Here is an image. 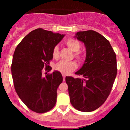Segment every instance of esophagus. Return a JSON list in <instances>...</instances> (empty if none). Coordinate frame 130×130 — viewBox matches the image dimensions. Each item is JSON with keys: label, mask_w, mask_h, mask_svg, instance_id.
Instances as JSON below:
<instances>
[{"label": "esophagus", "mask_w": 130, "mask_h": 130, "mask_svg": "<svg viewBox=\"0 0 130 130\" xmlns=\"http://www.w3.org/2000/svg\"><path fill=\"white\" fill-rule=\"evenodd\" d=\"M62 77H63V80H65V77H66V75H64V74H62Z\"/></svg>", "instance_id": "34e87169"}]
</instances>
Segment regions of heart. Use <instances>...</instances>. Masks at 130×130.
<instances>
[{
    "label": "heart",
    "instance_id": "1",
    "mask_svg": "<svg viewBox=\"0 0 130 130\" xmlns=\"http://www.w3.org/2000/svg\"><path fill=\"white\" fill-rule=\"evenodd\" d=\"M66 44L71 50L74 51V57L78 61L81 62L83 61L85 56L82 52L79 51L81 47V44L79 40L74 38H68L66 42ZM52 56L55 59H57L59 57V49L58 46H55L52 50ZM77 68V64L75 61H66L61 60L58 62L55 66L56 70L63 74H68L74 71Z\"/></svg>",
    "mask_w": 130,
    "mask_h": 130
}]
</instances>
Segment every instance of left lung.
<instances>
[{"label":"left lung","mask_w":130,"mask_h":130,"mask_svg":"<svg viewBox=\"0 0 130 130\" xmlns=\"http://www.w3.org/2000/svg\"><path fill=\"white\" fill-rule=\"evenodd\" d=\"M75 37L86 47L85 62L75 73L84 79H65L73 107L91 112L104 104L111 93L117 72L116 54L109 42L96 31L78 32Z\"/></svg>","instance_id":"obj_1"}]
</instances>
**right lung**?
Segmentation results:
<instances>
[{
    "instance_id": "obj_1",
    "label": "right lung",
    "mask_w": 130,
    "mask_h": 130,
    "mask_svg": "<svg viewBox=\"0 0 130 130\" xmlns=\"http://www.w3.org/2000/svg\"><path fill=\"white\" fill-rule=\"evenodd\" d=\"M64 36L37 28L27 34L15 50L11 68L15 90L26 107L37 113L48 112L57 102L62 74L55 71L43 76V72L51 70L49 64L52 50Z\"/></svg>"
}]
</instances>
